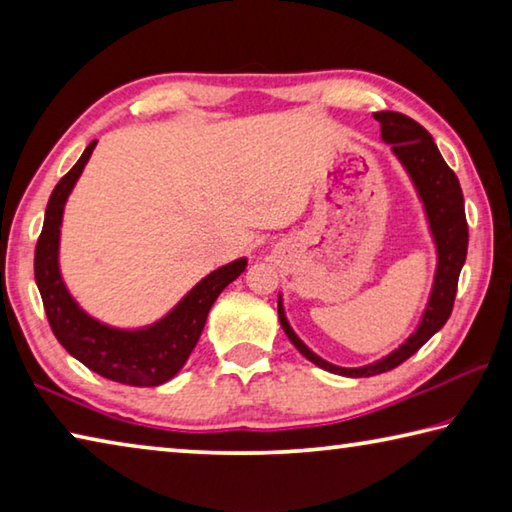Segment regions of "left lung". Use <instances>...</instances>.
<instances>
[{
  "mask_svg": "<svg viewBox=\"0 0 512 512\" xmlns=\"http://www.w3.org/2000/svg\"><path fill=\"white\" fill-rule=\"evenodd\" d=\"M375 119L381 126V142L391 144L393 155L400 160L406 176L411 178L415 194H418L422 203L433 248H436V273H433L429 300L427 305H424L415 332L409 334V339H406L400 348H395L393 352H388L386 357L359 368L334 366V363L318 357L316 352H311L289 325L282 293L277 296V316H280V325L284 329V334L289 336V341L296 345V350L311 363H316L318 368L334 372V375L341 377L379 375V372L400 366L402 361L418 352L422 345L447 323L449 314H452L458 275H461V268L467 257V221L463 192L461 185H458L456 173L447 167V162L443 160V155H440L433 137L424 131L418 121L402 115V112H375Z\"/></svg>",
  "mask_w": 512,
  "mask_h": 512,
  "instance_id": "obj_1",
  "label": "left lung"
}]
</instances>
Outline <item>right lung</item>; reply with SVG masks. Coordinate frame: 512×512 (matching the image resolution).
<instances>
[{"label": "right lung", "instance_id": "add662e5", "mask_svg": "<svg viewBox=\"0 0 512 512\" xmlns=\"http://www.w3.org/2000/svg\"><path fill=\"white\" fill-rule=\"evenodd\" d=\"M97 140L88 144L49 196L45 223L36 246V284L49 325L60 345L83 366L126 386H160L185 366L205 327L207 314L221 291L246 271L248 259L219 266L196 282L162 318L142 327H115L88 314L69 293L60 271V228L67 198L79 183Z\"/></svg>", "mask_w": 512, "mask_h": 512}]
</instances>
